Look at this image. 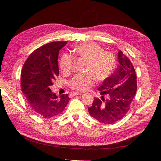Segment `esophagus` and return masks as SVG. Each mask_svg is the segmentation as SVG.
Masks as SVG:
<instances>
[{
  "label": "esophagus",
  "mask_w": 161,
  "mask_h": 161,
  "mask_svg": "<svg viewBox=\"0 0 161 161\" xmlns=\"http://www.w3.org/2000/svg\"><path fill=\"white\" fill-rule=\"evenodd\" d=\"M81 93L80 92H71L70 93V96L71 97H74V96H77V95H79Z\"/></svg>",
  "instance_id": "34e87169"
}]
</instances>
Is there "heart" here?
I'll use <instances>...</instances> for the list:
<instances>
[{"instance_id": "heart-1", "label": "heart", "mask_w": 161, "mask_h": 161, "mask_svg": "<svg viewBox=\"0 0 161 161\" xmlns=\"http://www.w3.org/2000/svg\"><path fill=\"white\" fill-rule=\"evenodd\" d=\"M74 52L86 60L85 74H78L70 80V88L78 91H85L94 85L95 80L101 82L108 79L115 66V56L109 51L94 42H85L76 46ZM74 57L64 53L59 62L60 69L64 73L70 72L74 69Z\"/></svg>"}]
</instances>
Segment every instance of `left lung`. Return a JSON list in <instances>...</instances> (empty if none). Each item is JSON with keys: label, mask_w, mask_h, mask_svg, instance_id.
<instances>
[{"label": "left lung", "mask_w": 161, "mask_h": 161, "mask_svg": "<svg viewBox=\"0 0 161 161\" xmlns=\"http://www.w3.org/2000/svg\"><path fill=\"white\" fill-rule=\"evenodd\" d=\"M119 66L103 85L98 88L101 98H95L88 110L91 117L99 122L112 124L128 113L137 91L134 66L121 50L118 52ZM108 98L104 99V95Z\"/></svg>", "instance_id": "left-lung-1"}]
</instances>
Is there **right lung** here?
Listing matches in <instances>:
<instances>
[{"instance_id":"add662e5","label":"right lung","mask_w":161,"mask_h":161,"mask_svg":"<svg viewBox=\"0 0 161 161\" xmlns=\"http://www.w3.org/2000/svg\"><path fill=\"white\" fill-rule=\"evenodd\" d=\"M66 43L53 42L37 48L29 56L21 70V91L30 109L42 118L58 115L69 102V95L58 98L50 89L59 75L58 54Z\"/></svg>"}]
</instances>
